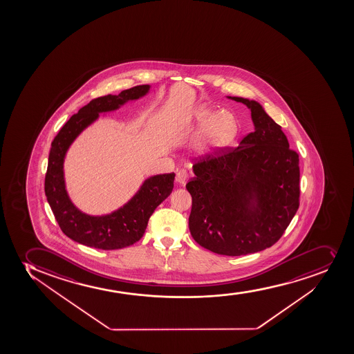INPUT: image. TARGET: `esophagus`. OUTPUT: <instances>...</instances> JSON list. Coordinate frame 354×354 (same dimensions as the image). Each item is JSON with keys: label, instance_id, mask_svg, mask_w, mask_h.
I'll list each match as a JSON object with an SVG mask.
<instances>
[{"label": "esophagus", "instance_id": "1", "mask_svg": "<svg viewBox=\"0 0 354 354\" xmlns=\"http://www.w3.org/2000/svg\"><path fill=\"white\" fill-rule=\"evenodd\" d=\"M175 181H176V183L180 185V186H185L187 181H188V173H187L185 169H181V171H178L176 176H175Z\"/></svg>", "mask_w": 354, "mask_h": 354}]
</instances>
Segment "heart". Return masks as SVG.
<instances>
[{
    "mask_svg": "<svg viewBox=\"0 0 354 354\" xmlns=\"http://www.w3.org/2000/svg\"><path fill=\"white\" fill-rule=\"evenodd\" d=\"M171 127H202L194 145L198 149H218L228 146L239 133V122L230 111H220L201 104L183 112L171 122Z\"/></svg>",
    "mask_w": 354,
    "mask_h": 354,
    "instance_id": "1",
    "label": "heart"
}]
</instances>
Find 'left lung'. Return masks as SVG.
Instances as JSON below:
<instances>
[{"label": "left lung", "instance_id": "1", "mask_svg": "<svg viewBox=\"0 0 354 354\" xmlns=\"http://www.w3.org/2000/svg\"><path fill=\"white\" fill-rule=\"evenodd\" d=\"M251 111L255 131L230 152L193 166L189 230L201 247L241 256L276 243L299 207V156L261 104L227 97Z\"/></svg>", "mask_w": 354, "mask_h": 354}]
</instances>
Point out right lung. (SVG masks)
<instances>
[{"label": "right lung", "mask_w": 354, "mask_h": 354, "mask_svg": "<svg viewBox=\"0 0 354 354\" xmlns=\"http://www.w3.org/2000/svg\"><path fill=\"white\" fill-rule=\"evenodd\" d=\"M149 90L151 85H138L118 95L93 99L68 119L51 142L44 183L46 200L62 232L75 242L103 250L129 247L140 240L153 212L171 195L174 173L153 175L145 179L137 193L118 209L90 215L73 203L66 190L64 161L73 141L100 117L99 114L119 110L126 103L142 98Z\"/></svg>", "instance_id": "1"}]
</instances>
